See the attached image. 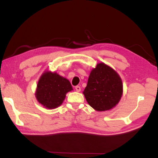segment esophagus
<instances>
[{
  "mask_svg": "<svg viewBox=\"0 0 158 158\" xmlns=\"http://www.w3.org/2000/svg\"><path fill=\"white\" fill-rule=\"evenodd\" d=\"M75 90H76L77 92H80V91H81V88L80 87V86H78V85L75 86Z\"/></svg>",
  "mask_w": 158,
  "mask_h": 158,
  "instance_id": "1",
  "label": "esophagus"
}]
</instances>
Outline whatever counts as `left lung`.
I'll return each instance as SVG.
<instances>
[{
  "mask_svg": "<svg viewBox=\"0 0 158 158\" xmlns=\"http://www.w3.org/2000/svg\"><path fill=\"white\" fill-rule=\"evenodd\" d=\"M122 94V81L118 73L103 62L97 64L83 91L88 104L98 111H107L119 102Z\"/></svg>",
  "mask_w": 158,
  "mask_h": 158,
  "instance_id": "obj_1",
  "label": "left lung"
}]
</instances>
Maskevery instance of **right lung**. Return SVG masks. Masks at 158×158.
I'll return each mask as SVG.
<instances>
[{
    "label": "right lung",
    "mask_w": 158,
    "mask_h": 158,
    "mask_svg": "<svg viewBox=\"0 0 158 158\" xmlns=\"http://www.w3.org/2000/svg\"><path fill=\"white\" fill-rule=\"evenodd\" d=\"M72 90V85L68 79L57 73L46 71L39 80L35 96L43 106L54 109L62 104L67 93Z\"/></svg>",
    "instance_id": "add662e5"
}]
</instances>
